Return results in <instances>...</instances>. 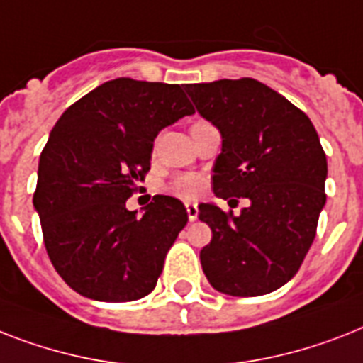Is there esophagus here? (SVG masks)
Wrapping results in <instances>:
<instances>
[{
	"mask_svg": "<svg viewBox=\"0 0 363 363\" xmlns=\"http://www.w3.org/2000/svg\"><path fill=\"white\" fill-rule=\"evenodd\" d=\"M186 212H188V220H190V222H196L197 220V205L196 203H191V201H188L186 203Z\"/></svg>",
	"mask_w": 363,
	"mask_h": 363,
	"instance_id": "obj_1",
	"label": "esophagus"
}]
</instances>
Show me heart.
Instances as JSON below:
<instances>
[{"mask_svg": "<svg viewBox=\"0 0 363 363\" xmlns=\"http://www.w3.org/2000/svg\"><path fill=\"white\" fill-rule=\"evenodd\" d=\"M167 190L172 191L173 196L190 199V197H196L201 194L203 179L199 175H179L173 179Z\"/></svg>", "mask_w": 363, "mask_h": 363, "instance_id": "1", "label": "heart"}]
</instances>
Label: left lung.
Returning <instances> with one entry per match:
<instances>
[{
  "mask_svg": "<svg viewBox=\"0 0 363 363\" xmlns=\"http://www.w3.org/2000/svg\"><path fill=\"white\" fill-rule=\"evenodd\" d=\"M197 113L222 135L212 167L214 196L248 201L238 216L199 205L211 244L199 253L212 287L229 296H261L293 279L311 248L326 203V155L313 123L257 79L190 84Z\"/></svg>",
  "mask_w": 363,
  "mask_h": 363,
  "instance_id": "obj_1",
  "label": "left lung"
}]
</instances>
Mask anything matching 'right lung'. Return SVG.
<instances>
[{"mask_svg":"<svg viewBox=\"0 0 363 363\" xmlns=\"http://www.w3.org/2000/svg\"><path fill=\"white\" fill-rule=\"evenodd\" d=\"M194 108L177 84L110 79L65 111L40 152L33 207L65 284L99 302H132L155 289L188 212L155 196L126 208L151 167L152 143Z\"/></svg>","mask_w":363,"mask_h":363,"instance_id":"add662e5","label":"right lung"}]
</instances>
